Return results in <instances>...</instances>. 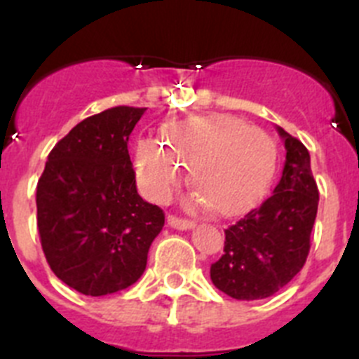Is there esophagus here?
<instances>
[{
  "instance_id": "1",
  "label": "esophagus",
  "mask_w": 359,
  "mask_h": 359,
  "mask_svg": "<svg viewBox=\"0 0 359 359\" xmlns=\"http://www.w3.org/2000/svg\"><path fill=\"white\" fill-rule=\"evenodd\" d=\"M168 225L172 229L177 230H189L195 226V223L191 219H182V217H177V216H168Z\"/></svg>"
}]
</instances>
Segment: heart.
I'll use <instances>...</instances> for the list:
<instances>
[{"label":"heart","instance_id":"obj_1","mask_svg":"<svg viewBox=\"0 0 359 359\" xmlns=\"http://www.w3.org/2000/svg\"><path fill=\"white\" fill-rule=\"evenodd\" d=\"M189 168L191 186L223 216L251 207L274 168V143L267 133L225 113L175 120L163 129V143L140 140L134 172L154 202H166Z\"/></svg>","mask_w":359,"mask_h":359}]
</instances>
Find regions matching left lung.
Masks as SVG:
<instances>
[{
	"mask_svg": "<svg viewBox=\"0 0 359 359\" xmlns=\"http://www.w3.org/2000/svg\"><path fill=\"white\" fill-rule=\"evenodd\" d=\"M285 164L274 193L225 230V253L210 266V280L226 296L264 299L303 269L319 205L306 147L278 127Z\"/></svg>",
	"mask_w": 359,
	"mask_h": 359,
	"instance_id": "left-lung-1",
	"label": "left lung"
}]
</instances>
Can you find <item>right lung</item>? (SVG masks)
<instances>
[{
    "label": "right lung",
    "mask_w": 359,
    "mask_h": 359,
    "mask_svg": "<svg viewBox=\"0 0 359 359\" xmlns=\"http://www.w3.org/2000/svg\"><path fill=\"white\" fill-rule=\"evenodd\" d=\"M147 108L88 116L49 152L36 184V226L53 273L85 296L127 289L147 267L164 212L145 202L127 142Z\"/></svg>",
    "instance_id": "1"
}]
</instances>
